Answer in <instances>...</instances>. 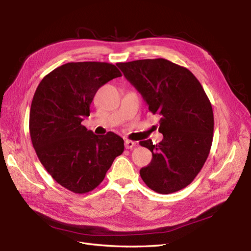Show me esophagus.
Listing matches in <instances>:
<instances>
[{
	"mask_svg": "<svg viewBox=\"0 0 251 251\" xmlns=\"http://www.w3.org/2000/svg\"><path fill=\"white\" fill-rule=\"evenodd\" d=\"M134 146H135V142H134V141L128 140V139L125 140V148H126L127 150H131Z\"/></svg>",
	"mask_w": 251,
	"mask_h": 251,
	"instance_id": "esophagus-1",
	"label": "esophagus"
}]
</instances>
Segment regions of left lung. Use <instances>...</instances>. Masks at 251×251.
Wrapping results in <instances>:
<instances>
[{
	"label": "left lung",
	"mask_w": 251,
	"mask_h": 251,
	"mask_svg": "<svg viewBox=\"0 0 251 251\" xmlns=\"http://www.w3.org/2000/svg\"><path fill=\"white\" fill-rule=\"evenodd\" d=\"M117 66L150 112L161 116L163 140L139 142L152 153L150 165L140 169L143 182L161 194L185 188L201 172L213 142V108L201 82L187 68L161 58Z\"/></svg>",
	"instance_id": "1"
}]
</instances>
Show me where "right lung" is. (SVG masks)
<instances>
[{
    "label": "right lung",
    "instance_id": "obj_1",
    "mask_svg": "<svg viewBox=\"0 0 251 251\" xmlns=\"http://www.w3.org/2000/svg\"><path fill=\"white\" fill-rule=\"evenodd\" d=\"M120 76L110 63L72 62L46 75L34 92L29 113L33 149L52 179L74 193L98 187L124 151L119 135H96L81 124L98 89Z\"/></svg>",
    "mask_w": 251,
    "mask_h": 251
}]
</instances>
